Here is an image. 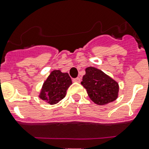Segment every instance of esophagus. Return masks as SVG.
Instances as JSON below:
<instances>
[{
  "label": "esophagus",
  "instance_id": "esophagus-1",
  "mask_svg": "<svg viewBox=\"0 0 149 149\" xmlns=\"http://www.w3.org/2000/svg\"><path fill=\"white\" fill-rule=\"evenodd\" d=\"M72 81H73V82H75V83H80L81 79L79 78V77H77V78L73 79H72Z\"/></svg>",
  "mask_w": 149,
  "mask_h": 149
}]
</instances>
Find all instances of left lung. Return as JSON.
<instances>
[{
	"instance_id": "8db88e82",
	"label": "left lung",
	"mask_w": 149,
	"mask_h": 149,
	"mask_svg": "<svg viewBox=\"0 0 149 149\" xmlns=\"http://www.w3.org/2000/svg\"><path fill=\"white\" fill-rule=\"evenodd\" d=\"M81 84L86 89L92 101L100 106L113 102L118 98V83L102 70L93 66L86 69Z\"/></svg>"
}]
</instances>
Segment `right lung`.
Returning <instances> with one entry per match:
<instances>
[{
	"instance_id": "add662e5",
	"label": "right lung",
	"mask_w": 149,
	"mask_h": 149,
	"mask_svg": "<svg viewBox=\"0 0 149 149\" xmlns=\"http://www.w3.org/2000/svg\"><path fill=\"white\" fill-rule=\"evenodd\" d=\"M71 84L72 80L67 72L52 71L43 83L39 97L50 105L58 103L66 96V90Z\"/></svg>"
}]
</instances>
